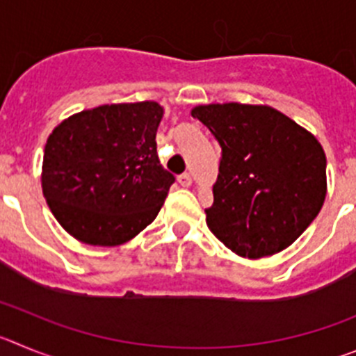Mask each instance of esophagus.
I'll return each instance as SVG.
<instances>
[{
  "label": "esophagus",
  "mask_w": 356,
  "mask_h": 356,
  "mask_svg": "<svg viewBox=\"0 0 356 356\" xmlns=\"http://www.w3.org/2000/svg\"><path fill=\"white\" fill-rule=\"evenodd\" d=\"M177 181H179V184L184 186V188H190V186H191V175L190 174H182L181 177L177 179Z\"/></svg>",
  "instance_id": "34e87169"
}]
</instances>
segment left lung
I'll list each match as a JSON object with an SVG mask.
<instances>
[{
  "label": "left lung",
  "instance_id": "obj_1",
  "mask_svg": "<svg viewBox=\"0 0 356 356\" xmlns=\"http://www.w3.org/2000/svg\"><path fill=\"white\" fill-rule=\"evenodd\" d=\"M191 117L206 124L220 149L211 232L245 259L293 245L326 198V156L319 140L266 104H198Z\"/></svg>",
  "mask_w": 356,
  "mask_h": 356
}]
</instances>
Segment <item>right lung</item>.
Here are the masks:
<instances>
[{
  "mask_svg": "<svg viewBox=\"0 0 356 356\" xmlns=\"http://www.w3.org/2000/svg\"><path fill=\"white\" fill-rule=\"evenodd\" d=\"M163 115L156 101L102 104L63 118L47 136L42 193L72 238L118 246L154 222L175 181L156 150Z\"/></svg>",
  "mask_w": 356,
  "mask_h": 356,
  "instance_id": "1",
  "label": "right lung"
}]
</instances>
